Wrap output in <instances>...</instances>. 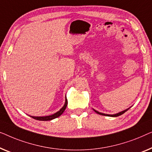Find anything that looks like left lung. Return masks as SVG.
Segmentation results:
<instances>
[{
    "instance_id": "obj_1",
    "label": "left lung",
    "mask_w": 152,
    "mask_h": 152,
    "mask_svg": "<svg viewBox=\"0 0 152 152\" xmlns=\"http://www.w3.org/2000/svg\"><path fill=\"white\" fill-rule=\"evenodd\" d=\"M129 109H127V110H124V111H123V112H119V113H118V114H113V115H109V114H102V113L98 112H97V111H96V110H94V112H95L96 113H97V114H100V115H102V116H112V117H116V116H121V115L123 114L124 113L127 112V111L128 110H129Z\"/></svg>"
}]
</instances>
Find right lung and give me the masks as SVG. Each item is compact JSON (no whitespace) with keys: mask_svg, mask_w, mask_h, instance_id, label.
Here are the masks:
<instances>
[{"mask_svg":"<svg viewBox=\"0 0 152 152\" xmlns=\"http://www.w3.org/2000/svg\"><path fill=\"white\" fill-rule=\"evenodd\" d=\"M67 98L65 99V103L64 104V106L61 109V110L58 111V112L55 113L54 114L51 115V116H31V118H33L36 120H38V121H51V120L54 119L57 117L61 116V115L64 112V111L65 110L66 107H67Z\"/></svg>","mask_w":152,"mask_h":152,"instance_id":"obj_1","label":"right lung"}]
</instances>
